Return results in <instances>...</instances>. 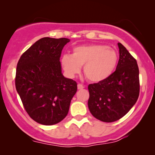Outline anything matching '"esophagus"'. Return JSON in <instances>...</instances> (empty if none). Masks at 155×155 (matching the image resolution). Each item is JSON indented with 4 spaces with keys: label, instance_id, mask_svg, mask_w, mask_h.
<instances>
[{
    "label": "esophagus",
    "instance_id": "1",
    "mask_svg": "<svg viewBox=\"0 0 155 155\" xmlns=\"http://www.w3.org/2000/svg\"><path fill=\"white\" fill-rule=\"evenodd\" d=\"M77 87H78V90H83V89L84 88V87L81 84H78Z\"/></svg>",
    "mask_w": 155,
    "mask_h": 155
}]
</instances>
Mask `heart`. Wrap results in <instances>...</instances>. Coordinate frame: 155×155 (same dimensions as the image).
<instances>
[{
	"label": "heart",
	"mask_w": 155,
	"mask_h": 155,
	"mask_svg": "<svg viewBox=\"0 0 155 155\" xmlns=\"http://www.w3.org/2000/svg\"><path fill=\"white\" fill-rule=\"evenodd\" d=\"M118 61V55L112 48L104 44H89L73 48L72 55L64 54L61 65L68 75L79 74L84 65V74L90 82L104 81L112 74Z\"/></svg>",
	"instance_id": "obj_1"
}]
</instances>
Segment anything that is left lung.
<instances>
[{
	"mask_svg": "<svg viewBox=\"0 0 155 155\" xmlns=\"http://www.w3.org/2000/svg\"><path fill=\"white\" fill-rule=\"evenodd\" d=\"M116 71L106 79L88 86V107L92 116L105 122L120 120L139 96V70L136 60L121 43Z\"/></svg>",
	"mask_w": 155,
	"mask_h": 155,
	"instance_id": "obj_1",
	"label": "left lung"
}]
</instances>
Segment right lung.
I'll return each mask as SVG.
<instances>
[{"instance_id":"obj_1","label":"right lung","mask_w":155,"mask_h":155,"mask_svg":"<svg viewBox=\"0 0 155 155\" xmlns=\"http://www.w3.org/2000/svg\"><path fill=\"white\" fill-rule=\"evenodd\" d=\"M68 38H42L22 54L15 86L23 106L39 124L52 125L67 116L77 84L62 74L60 58Z\"/></svg>"}]
</instances>
